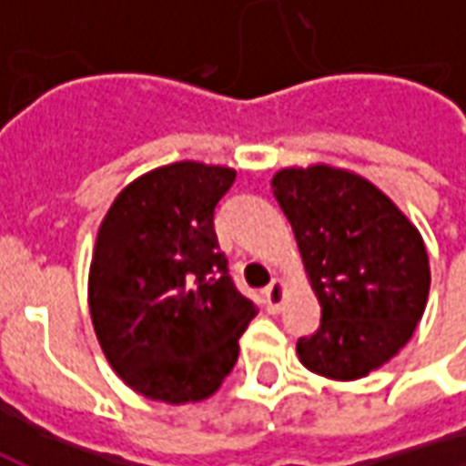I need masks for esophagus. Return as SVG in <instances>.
I'll return each instance as SVG.
<instances>
[{"label":"esophagus","instance_id":"34e87169","mask_svg":"<svg viewBox=\"0 0 466 466\" xmlns=\"http://www.w3.org/2000/svg\"><path fill=\"white\" fill-rule=\"evenodd\" d=\"M284 299H287V284H284V279H272V284L264 289V302H267V309H269V312H279Z\"/></svg>","mask_w":466,"mask_h":466}]
</instances>
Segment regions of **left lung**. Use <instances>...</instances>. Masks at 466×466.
<instances>
[{"instance_id":"obj_1","label":"left lung","mask_w":466,"mask_h":466,"mask_svg":"<svg viewBox=\"0 0 466 466\" xmlns=\"http://www.w3.org/2000/svg\"><path fill=\"white\" fill-rule=\"evenodd\" d=\"M292 224L322 324L297 342L304 367L351 381L410 342L430 297V259L410 217L361 174L287 167L272 177Z\"/></svg>"}]
</instances>
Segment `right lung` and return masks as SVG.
Listing matches in <instances>:
<instances>
[{
	"label": "right lung",
	"instance_id": "obj_1",
	"mask_svg": "<svg viewBox=\"0 0 466 466\" xmlns=\"http://www.w3.org/2000/svg\"><path fill=\"white\" fill-rule=\"evenodd\" d=\"M234 177L219 164H164L127 184L99 224L89 314L112 370L147 400H209L257 314L214 232Z\"/></svg>",
	"mask_w": 466,
	"mask_h": 466
}]
</instances>
